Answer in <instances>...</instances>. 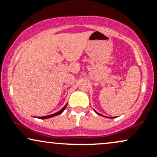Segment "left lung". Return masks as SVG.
Returning <instances> with one entry per match:
<instances>
[{"label":"left lung","mask_w":157,"mask_h":157,"mask_svg":"<svg viewBox=\"0 0 157 157\" xmlns=\"http://www.w3.org/2000/svg\"><path fill=\"white\" fill-rule=\"evenodd\" d=\"M94 111H95V112H96V113H97V114H98V115H100V116H102V117H105V116H103V115L100 114V113H97V111H95V110H94ZM107 118H113V117H107Z\"/></svg>","instance_id":"left-lung-1"}]
</instances>
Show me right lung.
Listing matches in <instances>:
<instances>
[{
	"instance_id": "obj_1",
	"label": "right lung",
	"mask_w": 157,
	"mask_h": 157,
	"mask_svg": "<svg viewBox=\"0 0 157 157\" xmlns=\"http://www.w3.org/2000/svg\"><path fill=\"white\" fill-rule=\"evenodd\" d=\"M67 104L68 103H66V105L64 106L63 108L61 110H60V111H57V113H53V114H51V115H48V116H44V117H37V118H39V119H48V118H51V117H55V116H57V115H59V114H60V113H62L63 112V111L65 110V109H66V106H67Z\"/></svg>"
}]
</instances>
